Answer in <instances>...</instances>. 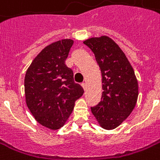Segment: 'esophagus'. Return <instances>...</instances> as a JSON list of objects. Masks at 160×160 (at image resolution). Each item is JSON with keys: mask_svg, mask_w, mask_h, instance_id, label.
<instances>
[{"mask_svg": "<svg viewBox=\"0 0 160 160\" xmlns=\"http://www.w3.org/2000/svg\"><path fill=\"white\" fill-rule=\"evenodd\" d=\"M81 86H82L83 89H84V90H86V88H87V86H86V83H82V84H81Z\"/></svg>", "mask_w": 160, "mask_h": 160, "instance_id": "34e87169", "label": "esophagus"}]
</instances>
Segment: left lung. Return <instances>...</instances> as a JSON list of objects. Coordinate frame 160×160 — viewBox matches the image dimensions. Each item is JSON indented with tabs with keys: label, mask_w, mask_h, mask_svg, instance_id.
Wrapping results in <instances>:
<instances>
[{
	"label": "left lung",
	"mask_w": 160,
	"mask_h": 160,
	"mask_svg": "<svg viewBox=\"0 0 160 160\" xmlns=\"http://www.w3.org/2000/svg\"><path fill=\"white\" fill-rule=\"evenodd\" d=\"M95 54L102 72V94L91 112L101 128H116L135 109L138 81L124 52L110 37H92L83 42Z\"/></svg>",
	"instance_id": "1"
}]
</instances>
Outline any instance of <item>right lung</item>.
<instances>
[{"mask_svg":"<svg viewBox=\"0 0 160 160\" xmlns=\"http://www.w3.org/2000/svg\"><path fill=\"white\" fill-rule=\"evenodd\" d=\"M72 44V40L63 39L48 45L32 60L25 76L26 105L38 123L51 130L66 123L75 101L84 93L65 64Z\"/></svg>","mask_w":160,"mask_h":160,"instance_id":"1","label":"right lung"}]
</instances>
